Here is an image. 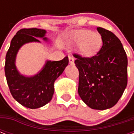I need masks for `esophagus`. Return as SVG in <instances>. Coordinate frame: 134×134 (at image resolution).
<instances>
[{"instance_id": "1", "label": "esophagus", "mask_w": 134, "mask_h": 134, "mask_svg": "<svg viewBox=\"0 0 134 134\" xmlns=\"http://www.w3.org/2000/svg\"><path fill=\"white\" fill-rule=\"evenodd\" d=\"M69 63H70V65H74V59L72 56L71 55H69Z\"/></svg>"}]
</instances>
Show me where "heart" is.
Here are the masks:
<instances>
[{
  "label": "heart",
  "mask_w": 134,
  "mask_h": 134,
  "mask_svg": "<svg viewBox=\"0 0 134 134\" xmlns=\"http://www.w3.org/2000/svg\"><path fill=\"white\" fill-rule=\"evenodd\" d=\"M70 42L79 45L80 51L85 55L96 54L101 48L102 38L99 34L90 30H75L69 35Z\"/></svg>",
  "instance_id": "b5f03b06"
}]
</instances>
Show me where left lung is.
<instances>
[{
	"mask_svg": "<svg viewBox=\"0 0 134 134\" xmlns=\"http://www.w3.org/2000/svg\"><path fill=\"white\" fill-rule=\"evenodd\" d=\"M102 38L97 54L74 53L79 72L78 92L90 108L108 109L118 103L127 85V57L120 40L111 31L97 27Z\"/></svg>",
	"mask_w": 134,
	"mask_h": 134,
	"instance_id": "obj_1",
	"label": "left lung"
}]
</instances>
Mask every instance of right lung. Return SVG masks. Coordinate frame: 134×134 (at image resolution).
I'll return each mask as SVG.
<instances>
[{
  "label": "right lung",
  "instance_id": "obj_1",
  "mask_svg": "<svg viewBox=\"0 0 134 134\" xmlns=\"http://www.w3.org/2000/svg\"><path fill=\"white\" fill-rule=\"evenodd\" d=\"M46 30L38 28H23L16 32L5 57V73L9 91L14 99L26 108H40L50 102L54 92V82L63 73L69 59L47 61L42 71L32 77L20 75L15 66L18 50L24 44L40 42L36 37H44Z\"/></svg>",
  "mask_w": 134,
  "mask_h": 134
}]
</instances>
